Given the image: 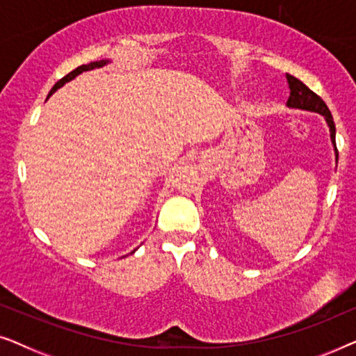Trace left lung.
Returning a JSON list of instances; mask_svg holds the SVG:
<instances>
[{"mask_svg":"<svg viewBox=\"0 0 356 356\" xmlns=\"http://www.w3.org/2000/svg\"><path fill=\"white\" fill-rule=\"evenodd\" d=\"M286 81H289V87H290V97H289V100H286V105H289L290 108L316 111V113L323 115L329 124L330 140H332V144L335 147V124H334L332 115H330V111L327 108V105L324 104V100L321 99L318 94H314L309 87H306L303 82L296 79V77L286 74ZM335 159L339 160L337 147H335Z\"/></svg>","mask_w":356,"mask_h":356,"instance_id":"left-lung-1","label":"left lung"}]
</instances>
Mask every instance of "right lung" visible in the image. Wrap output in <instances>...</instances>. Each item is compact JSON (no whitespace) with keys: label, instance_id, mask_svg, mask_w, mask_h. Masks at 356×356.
Masks as SVG:
<instances>
[{"label":"right lung","instance_id":"1","mask_svg":"<svg viewBox=\"0 0 356 356\" xmlns=\"http://www.w3.org/2000/svg\"><path fill=\"white\" fill-rule=\"evenodd\" d=\"M106 60H102V61H94V63H89V65H82V66H79V67H76L74 71H71L70 74H66L65 77H63V79H60L56 82L55 86H53V89L50 90V94H48V97H50L53 92H56V89H60V87H63V84H66L67 81H71V79H74V77L77 76V74H81L82 71H90V70H94V67H100V66H104V65H106Z\"/></svg>","mask_w":356,"mask_h":356}]
</instances>
